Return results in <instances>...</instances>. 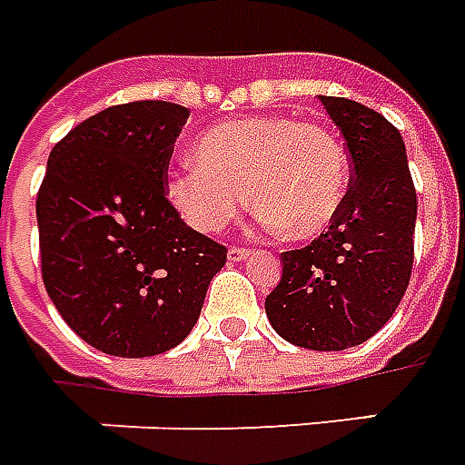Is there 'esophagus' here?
I'll use <instances>...</instances> for the list:
<instances>
[{"mask_svg":"<svg viewBox=\"0 0 465 465\" xmlns=\"http://www.w3.org/2000/svg\"><path fill=\"white\" fill-rule=\"evenodd\" d=\"M250 255H252V250L242 248V245H230V250H227V258L232 262H240V260L250 258Z\"/></svg>","mask_w":465,"mask_h":465,"instance_id":"34e87169","label":"esophagus"}]
</instances>
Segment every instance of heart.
Masks as SVG:
<instances>
[{
  "mask_svg": "<svg viewBox=\"0 0 465 465\" xmlns=\"http://www.w3.org/2000/svg\"><path fill=\"white\" fill-rule=\"evenodd\" d=\"M197 164L167 173V197L187 225L217 232L250 203L268 230L291 240L318 238L341 215L351 160L322 124L292 117L220 122L195 143Z\"/></svg>",
  "mask_w": 465,
  "mask_h": 465,
  "instance_id": "b5f03b06",
  "label": "heart"
}]
</instances>
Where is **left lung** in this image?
<instances>
[{"label": "left lung", "instance_id": "8db88e82", "mask_svg": "<svg viewBox=\"0 0 465 465\" xmlns=\"http://www.w3.org/2000/svg\"><path fill=\"white\" fill-rule=\"evenodd\" d=\"M321 102L343 134L351 190L325 232L280 255L282 278L265 312L288 343L345 351L381 331L406 292L418 203L396 127L361 102L325 94Z\"/></svg>", "mask_w": 465, "mask_h": 465}]
</instances>
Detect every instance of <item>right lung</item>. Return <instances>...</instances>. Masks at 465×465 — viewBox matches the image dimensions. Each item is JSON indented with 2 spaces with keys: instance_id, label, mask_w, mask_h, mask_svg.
<instances>
[{
  "instance_id": "right-lung-1",
  "label": "right lung",
  "mask_w": 465,
  "mask_h": 465,
  "mask_svg": "<svg viewBox=\"0 0 465 465\" xmlns=\"http://www.w3.org/2000/svg\"><path fill=\"white\" fill-rule=\"evenodd\" d=\"M187 107L114 104L69 130L37 193L42 280L59 315L107 355L147 358L183 343L227 248L167 197Z\"/></svg>"
}]
</instances>
